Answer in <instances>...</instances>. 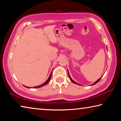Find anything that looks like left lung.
<instances>
[{"label": "left lung", "mask_w": 121, "mask_h": 121, "mask_svg": "<svg viewBox=\"0 0 121 121\" xmlns=\"http://www.w3.org/2000/svg\"><path fill=\"white\" fill-rule=\"evenodd\" d=\"M68 76H69V79H70V81L72 82L73 83H75V84H78V85H80L79 84H78V83H76V82H75L74 81H73L72 79H71V78L70 77V75H69V72H68ZM101 77L100 78H99V79H98V80L96 81V82H95V83H94L93 84H91V85H95V84H97L98 82H99V81L100 80V79H101Z\"/></svg>", "instance_id": "8db88e82"}]
</instances>
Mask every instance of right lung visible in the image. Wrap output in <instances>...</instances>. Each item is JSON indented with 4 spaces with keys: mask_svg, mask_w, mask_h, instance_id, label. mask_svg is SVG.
I'll return each mask as SVG.
<instances>
[{
    "mask_svg": "<svg viewBox=\"0 0 121 121\" xmlns=\"http://www.w3.org/2000/svg\"><path fill=\"white\" fill-rule=\"evenodd\" d=\"M51 76H52V72H51V74H50V76H49V77H48V80H47L45 82V83H44L43 84H41V85H39V86H35V87H34V88H38V87H42V86H44V85H46L47 84H48L49 82H50V79H51ZM25 86L26 87H27V88H30V87H27V86Z\"/></svg>",
    "mask_w": 121,
    "mask_h": 121,
    "instance_id": "add662e5",
    "label": "right lung"
}]
</instances>
